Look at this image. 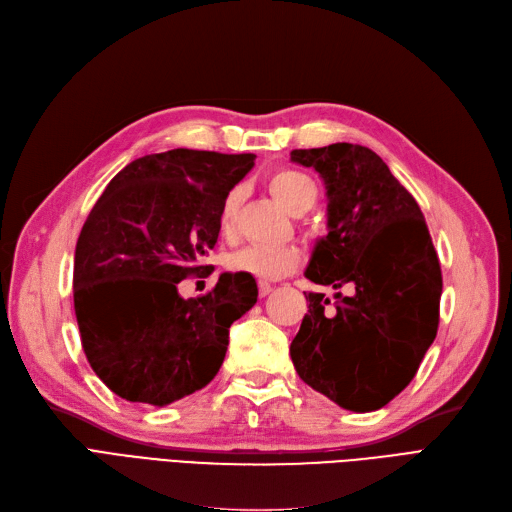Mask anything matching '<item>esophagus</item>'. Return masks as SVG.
<instances>
[{
  "label": "esophagus",
  "mask_w": 512,
  "mask_h": 512,
  "mask_svg": "<svg viewBox=\"0 0 512 512\" xmlns=\"http://www.w3.org/2000/svg\"><path fill=\"white\" fill-rule=\"evenodd\" d=\"M257 289H259V298H266V295L272 291V285L268 283V280H259Z\"/></svg>",
  "instance_id": "1"
}]
</instances>
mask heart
Listing matches in <instances>:
<instances>
[{
  "instance_id": "obj_1",
  "label": "heart",
  "mask_w": 512,
  "mask_h": 512,
  "mask_svg": "<svg viewBox=\"0 0 512 512\" xmlns=\"http://www.w3.org/2000/svg\"><path fill=\"white\" fill-rule=\"evenodd\" d=\"M268 187L274 193L276 200L293 214L308 212L312 206H315L317 195H319L315 180H312L308 174L293 168H276L268 176ZM240 197H242L240 189H232L225 195L221 214H219V225L223 234L234 232ZM302 261H304L302 249H298V246L293 244H285V246L251 244L229 255L225 263L232 272L272 280L298 270Z\"/></svg>"
}]
</instances>
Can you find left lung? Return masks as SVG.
Wrapping results in <instances>:
<instances>
[{
	"mask_svg": "<svg viewBox=\"0 0 512 512\" xmlns=\"http://www.w3.org/2000/svg\"><path fill=\"white\" fill-rule=\"evenodd\" d=\"M327 187L329 234L306 278L351 289L306 293L308 312L291 342L300 378L338 406L383 408L415 378L436 338L442 272L423 212L368 146L295 148Z\"/></svg>",
	"mask_w": 512,
	"mask_h": 512,
	"instance_id": "1",
	"label": "left lung"
}]
</instances>
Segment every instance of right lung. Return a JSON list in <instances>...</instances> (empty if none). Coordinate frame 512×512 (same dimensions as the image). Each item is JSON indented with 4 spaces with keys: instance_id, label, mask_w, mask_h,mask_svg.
I'll list each match as a JSON object with an SVG mask.
<instances>
[{
    "instance_id": "add662e5",
    "label": "right lung",
    "mask_w": 512,
    "mask_h": 512,
    "mask_svg": "<svg viewBox=\"0 0 512 512\" xmlns=\"http://www.w3.org/2000/svg\"><path fill=\"white\" fill-rule=\"evenodd\" d=\"M255 155L172 148L131 161L82 225L74 255V310L93 372L129 402L153 406L206 387L229 327L257 302L249 274H221L183 300L178 283L206 278L225 195Z\"/></svg>"
}]
</instances>
